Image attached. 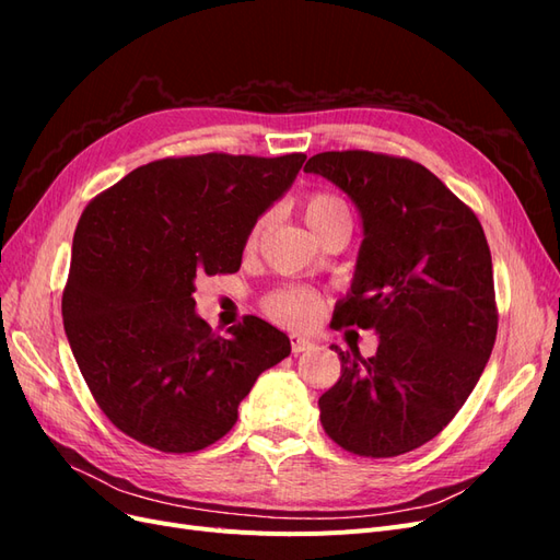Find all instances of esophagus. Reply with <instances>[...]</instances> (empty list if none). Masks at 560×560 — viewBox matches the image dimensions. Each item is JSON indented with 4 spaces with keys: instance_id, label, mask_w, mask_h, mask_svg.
I'll return each instance as SVG.
<instances>
[{
    "instance_id": "1",
    "label": "esophagus",
    "mask_w": 560,
    "mask_h": 560,
    "mask_svg": "<svg viewBox=\"0 0 560 560\" xmlns=\"http://www.w3.org/2000/svg\"><path fill=\"white\" fill-rule=\"evenodd\" d=\"M290 341H292V352H294V354L306 352V350H313V348H315V341H311L308 336H301V334H292Z\"/></svg>"
}]
</instances>
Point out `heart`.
<instances>
[{
  "instance_id": "1",
  "label": "heart",
  "mask_w": 560,
  "mask_h": 560,
  "mask_svg": "<svg viewBox=\"0 0 560 560\" xmlns=\"http://www.w3.org/2000/svg\"><path fill=\"white\" fill-rule=\"evenodd\" d=\"M303 219H306L308 229L317 233L322 226L336 222V219H350V210L346 206V200L334 194H313L303 200ZM266 224H268L266 217L254 224L247 241L249 247L259 243ZM319 306L322 301L317 294L308 290H299V287H287V290H280L266 299V311L270 313V317H276L278 322H282V325H290V327L308 325V322H313L315 315L319 313Z\"/></svg>"
}]
</instances>
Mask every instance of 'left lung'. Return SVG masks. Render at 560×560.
Segmentation results:
<instances>
[{
  "instance_id": "left-lung-1",
  "label": "left lung",
  "mask_w": 560,
  "mask_h": 560,
  "mask_svg": "<svg viewBox=\"0 0 560 560\" xmlns=\"http://www.w3.org/2000/svg\"><path fill=\"white\" fill-rule=\"evenodd\" d=\"M306 173L336 184L364 241L334 327L374 329L378 350L331 346L341 378L319 397L338 446L393 457L428 444L460 411L493 352L498 311L483 229L428 167L371 151H325Z\"/></svg>"
}]
</instances>
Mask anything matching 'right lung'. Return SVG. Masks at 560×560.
<instances>
[{
	"mask_svg": "<svg viewBox=\"0 0 560 560\" xmlns=\"http://www.w3.org/2000/svg\"><path fill=\"white\" fill-rule=\"evenodd\" d=\"M306 156L202 154L147 163L83 210L62 322L100 409L140 444L194 453L222 439L284 331L245 317L217 336L196 313V278L235 273L257 219Z\"/></svg>",
	"mask_w": 560,
	"mask_h": 560,
	"instance_id": "add662e5",
	"label": "right lung"
}]
</instances>
